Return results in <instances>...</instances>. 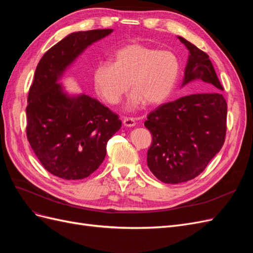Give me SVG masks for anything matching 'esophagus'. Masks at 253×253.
<instances>
[{
    "mask_svg": "<svg viewBox=\"0 0 253 253\" xmlns=\"http://www.w3.org/2000/svg\"><path fill=\"white\" fill-rule=\"evenodd\" d=\"M124 125H125V126L132 127V126H136V121H135L134 118L125 117V118H124Z\"/></svg>",
    "mask_w": 253,
    "mask_h": 253,
    "instance_id": "34e87169",
    "label": "esophagus"
}]
</instances>
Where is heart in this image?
<instances>
[{
  "label": "heart",
  "instance_id": "obj_1",
  "mask_svg": "<svg viewBox=\"0 0 253 253\" xmlns=\"http://www.w3.org/2000/svg\"><path fill=\"white\" fill-rule=\"evenodd\" d=\"M179 61L170 50H158L142 43H128L112 55V64H98L93 72L97 94L115 105L129 86L134 93L128 108L162 104L170 98L177 84Z\"/></svg>",
  "mask_w": 253,
  "mask_h": 253
}]
</instances>
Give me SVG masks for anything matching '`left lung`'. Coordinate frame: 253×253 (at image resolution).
<instances>
[{"label":"left lung","instance_id":"1","mask_svg":"<svg viewBox=\"0 0 253 253\" xmlns=\"http://www.w3.org/2000/svg\"><path fill=\"white\" fill-rule=\"evenodd\" d=\"M189 50L181 86L196 82L195 90L158 106L144 126L152 134L148 167L166 183H179L200 175L223 147L227 129V102L209 56L182 37Z\"/></svg>","mask_w":253,"mask_h":253}]
</instances>
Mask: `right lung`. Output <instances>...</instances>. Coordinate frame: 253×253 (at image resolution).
I'll list each match as a JSON object with an SVG mask.
<instances>
[{
	"mask_svg": "<svg viewBox=\"0 0 253 253\" xmlns=\"http://www.w3.org/2000/svg\"><path fill=\"white\" fill-rule=\"evenodd\" d=\"M113 29L73 33L48 49L35 72L27 98L26 134L42 166L63 179H83L106 155L121 120L96 99L71 96L58 80L79 55Z\"/></svg>",
	"mask_w": 253,
	"mask_h": 253,
	"instance_id": "right-lung-1",
	"label": "right lung"
}]
</instances>
